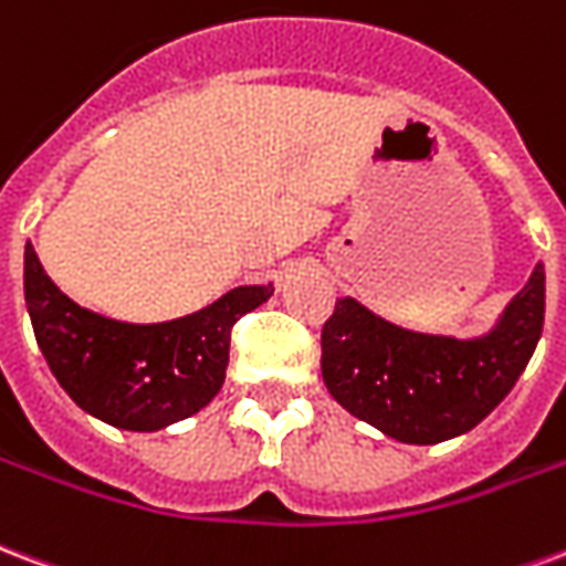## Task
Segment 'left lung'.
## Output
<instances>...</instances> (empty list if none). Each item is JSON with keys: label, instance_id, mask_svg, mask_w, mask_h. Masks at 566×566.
<instances>
[{"label": "left lung", "instance_id": "8db88e82", "mask_svg": "<svg viewBox=\"0 0 566 566\" xmlns=\"http://www.w3.org/2000/svg\"><path fill=\"white\" fill-rule=\"evenodd\" d=\"M543 265L492 334L434 337L379 319L340 298L323 325L325 389L344 410L401 443H440L480 424L510 395L543 332Z\"/></svg>", "mask_w": 566, "mask_h": 566}]
</instances>
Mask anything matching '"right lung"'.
Returning a JSON list of instances; mask_svg holds the SVG:
<instances>
[{"label":"right lung","instance_id":"right-lung-1","mask_svg":"<svg viewBox=\"0 0 566 566\" xmlns=\"http://www.w3.org/2000/svg\"><path fill=\"white\" fill-rule=\"evenodd\" d=\"M23 289L53 377L81 410L126 431H159L208 407L226 379L232 325L274 295L271 283L241 286L175 323H114L63 295L32 243Z\"/></svg>","mask_w":566,"mask_h":566}]
</instances>
